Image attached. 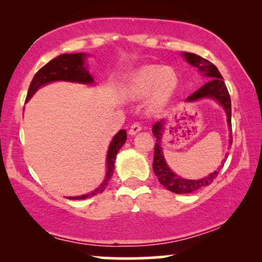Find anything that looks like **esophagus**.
Masks as SVG:
<instances>
[{
    "instance_id": "obj_1",
    "label": "esophagus",
    "mask_w": 262,
    "mask_h": 262,
    "mask_svg": "<svg viewBox=\"0 0 262 262\" xmlns=\"http://www.w3.org/2000/svg\"><path fill=\"white\" fill-rule=\"evenodd\" d=\"M141 130H142V125L138 124V123H135V124L131 125L130 130H128V135L135 136L136 134H138V132Z\"/></svg>"
}]
</instances>
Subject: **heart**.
Masks as SVG:
<instances>
[{"mask_svg": "<svg viewBox=\"0 0 262 262\" xmlns=\"http://www.w3.org/2000/svg\"><path fill=\"white\" fill-rule=\"evenodd\" d=\"M178 87V75L173 69L160 66L143 67L128 77L124 94L142 99L150 94L149 110L157 112L167 105Z\"/></svg>", "mask_w": 262, "mask_h": 262, "instance_id": "obj_1", "label": "heart"}]
</instances>
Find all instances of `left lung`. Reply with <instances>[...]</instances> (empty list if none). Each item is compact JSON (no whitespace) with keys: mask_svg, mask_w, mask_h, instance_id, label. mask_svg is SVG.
I'll return each instance as SVG.
<instances>
[{"mask_svg":"<svg viewBox=\"0 0 262 262\" xmlns=\"http://www.w3.org/2000/svg\"><path fill=\"white\" fill-rule=\"evenodd\" d=\"M182 56L185 57L187 63H189L193 67L198 68V70L202 73L203 76L207 77V80H209L202 88H199L198 91L193 93L191 96H188V98L186 99V101L193 102L202 99H212L214 101L220 103V105L224 108L225 114H227V123L229 131H230L229 144L231 145V100L227 89V85H225L223 81V77H222V75L220 71H218L216 66H213L212 63L209 62V60L205 58H203V57L189 52H184ZM164 125H166V119H161L160 121L154 124L152 126V134L156 138L155 151H154L152 169L157 179H159L160 184L164 186V188H167L168 191L177 193V194L192 193L194 191H198V189L203 187H206V186H209L210 184H212V181L218 175V171H220L221 167H223L225 160L222 161V166H220L217 170H214L213 173L209 174L205 178L199 179V180H188V179L178 177V175L168 167L163 156L162 146H161V139H162L163 136Z\"/></svg>","mask_w":262,"mask_h":262,"instance_id":"8db88e82","label":"left lung"}]
</instances>
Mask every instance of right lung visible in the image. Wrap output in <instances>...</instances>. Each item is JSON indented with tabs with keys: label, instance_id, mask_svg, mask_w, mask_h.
<instances>
[{
	"label": "right lung",
	"instance_id": "right-lung-1",
	"mask_svg": "<svg viewBox=\"0 0 262 262\" xmlns=\"http://www.w3.org/2000/svg\"><path fill=\"white\" fill-rule=\"evenodd\" d=\"M87 53H64V55H59L56 58L41 68L37 74L34 75L33 80H32L30 88H28L26 101H28L34 93L38 91L42 85L51 83L55 81H68V82H76V83L82 84H93L94 83V78L85 67V58H87ZM125 141H126V131L120 130L118 134L114 136L112 142L108 146V151H107V159H106V177L101 182V185L98 188L92 191L87 194L78 195V196H67V198L73 200H80V199H87L91 196H94L99 193L105 191L106 186L112 178L114 171V161H116V156L118 151H119L121 146L124 145Z\"/></svg>",
	"mask_w": 262,
	"mask_h": 262
}]
</instances>
